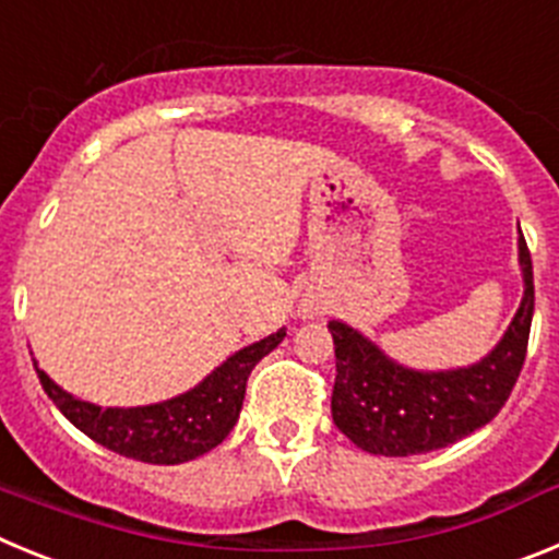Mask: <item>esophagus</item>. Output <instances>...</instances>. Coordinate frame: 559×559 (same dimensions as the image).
Returning a JSON list of instances; mask_svg holds the SVG:
<instances>
[{
  "instance_id": "1",
  "label": "esophagus",
  "mask_w": 559,
  "mask_h": 559,
  "mask_svg": "<svg viewBox=\"0 0 559 559\" xmlns=\"http://www.w3.org/2000/svg\"><path fill=\"white\" fill-rule=\"evenodd\" d=\"M299 313H302V319H319V316H322L324 310L319 308V305H316V302H310V299H305V302L299 305Z\"/></svg>"
}]
</instances>
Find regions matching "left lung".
<instances>
[{"mask_svg":"<svg viewBox=\"0 0 559 559\" xmlns=\"http://www.w3.org/2000/svg\"><path fill=\"white\" fill-rule=\"evenodd\" d=\"M523 296L496 347L467 367L417 369L394 360L367 333L333 322V423L360 451L414 456L471 437L501 412L521 374L535 313L532 257L518 226Z\"/></svg>","mask_w":559,"mask_h":559,"instance_id":"8db88e82","label":"left lung"}]
</instances>
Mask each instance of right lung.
I'll list each match as a JSON object with an SVG mask.
<instances>
[{
    "mask_svg": "<svg viewBox=\"0 0 559 559\" xmlns=\"http://www.w3.org/2000/svg\"><path fill=\"white\" fill-rule=\"evenodd\" d=\"M283 338L285 328H280L249 347L237 349L187 392L159 400V403H147V406L103 408L58 386L56 380L38 367L36 358L33 364H36L44 392L56 403L58 412L78 431L95 439L97 445L147 464H181L204 456L229 437L243 408L251 369L271 349L280 347Z\"/></svg>",
    "mask_w": 559,
    "mask_h": 559,
    "instance_id": "add662e5",
    "label": "right lung"
}]
</instances>
